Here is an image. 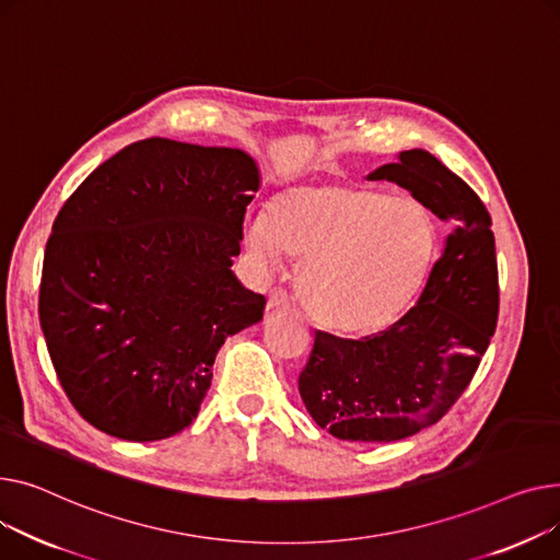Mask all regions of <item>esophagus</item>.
<instances>
[{
  "label": "esophagus",
  "mask_w": 560,
  "mask_h": 560,
  "mask_svg": "<svg viewBox=\"0 0 560 560\" xmlns=\"http://www.w3.org/2000/svg\"><path fill=\"white\" fill-rule=\"evenodd\" d=\"M289 305H291V301H289V295H287L282 289H273V291H271L269 301H267V310H269V312L287 310Z\"/></svg>",
  "instance_id": "esophagus-1"
}]
</instances>
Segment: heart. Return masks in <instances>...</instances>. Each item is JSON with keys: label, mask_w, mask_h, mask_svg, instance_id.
I'll use <instances>...</instances> for the list:
<instances>
[{"label": "heart", "mask_w": 560, "mask_h": 560, "mask_svg": "<svg viewBox=\"0 0 560 560\" xmlns=\"http://www.w3.org/2000/svg\"><path fill=\"white\" fill-rule=\"evenodd\" d=\"M436 240L432 212L411 196L316 178L282 187L267 217L244 228L261 271H276L284 253L301 257V301L337 332H373L396 320L430 276Z\"/></svg>", "instance_id": "obj_1"}]
</instances>
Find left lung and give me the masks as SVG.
<instances>
[{"label": "left lung", "instance_id": "obj_1", "mask_svg": "<svg viewBox=\"0 0 560 560\" xmlns=\"http://www.w3.org/2000/svg\"><path fill=\"white\" fill-rule=\"evenodd\" d=\"M366 178L409 189L450 233L400 320L357 341L316 332L299 390L332 436L390 443L439 422L470 384L498 325L495 235L479 196L430 151H400Z\"/></svg>", "mask_w": 560, "mask_h": 560}]
</instances>
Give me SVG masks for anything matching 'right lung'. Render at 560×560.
I'll return each instance as SVG.
<instances>
[{
  "mask_svg": "<svg viewBox=\"0 0 560 560\" xmlns=\"http://www.w3.org/2000/svg\"><path fill=\"white\" fill-rule=\"evenodd\" d=\"M261 187L253 155L151 138L96 167L58 212L40 327L74 409L124 441L191 424L228 337L265 295L233 267Z\"/></svg>",
  "mask_w": 560,
  "mask_h": 560,
  "instance_id": "1",
  "label": "right lung"
}]
</instances>
